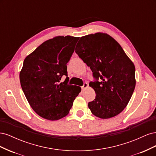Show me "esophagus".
Wrapping results in <instances>:
<instances>
[{
    "label": "esophagus",
    "mask_w": 156,
    "mask_h": 156,
    "mask_svg": "<svg viewBox=\"0 0 156 156\" xmlns=\"http://www.w3.org/2000/svg\"><path fill=\"white\" fill-rule=\"evenodd\" d=\"M88 87V83H84L83 84V85L81 87V88H82L83 90H84L85 88H87Z\"/></svg>",
    "instance_id": "1"
}]
</instances>
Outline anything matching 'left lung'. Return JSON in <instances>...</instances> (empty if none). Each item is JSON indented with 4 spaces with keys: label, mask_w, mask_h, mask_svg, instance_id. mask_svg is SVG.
Segmentation results:
<instances>
[{
    "label": "left lung",
    "mask_w": 156,
    "mask_h": 156,
    "mask_svg": "<svg viewBox=\"0 0 156 156\" xmlns=\"http://www.w3.org/2000/svg\"><path fill=\"white\" fill-rule=\"evenodd\" d=\"M75 53L96 79L89 83L96 92V98L88 104L92 114L102 119L120 114L128 104L135 87L133 62L120 45L105 33L81 37Z\"/></svg>",
    "instance_id": "obj_1"
}]
</instances>
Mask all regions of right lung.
I'll return each instance as SVG.
<instances>
[{
    "label": "right lung",
    "instance_id": "add662e5",
    "mask_svg": "<svg viewBox=\"0 0 156 156\" xmlns=\"http://www.w3.org/2000/svg\"><path fill=\"white\" fill-rule=\"evenodd\" d=\"M79 37L56 36L44 41L28 55L20 73L21 86L28 102L37 115L49 120L68 115L81 88L68 84L67 63Z\"/></svg>",
    "mask_w": 156,
    "mask_h": 156
}]
</instances>
